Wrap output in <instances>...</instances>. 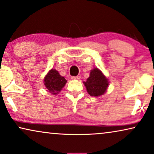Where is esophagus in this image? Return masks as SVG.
<instances>
[{"instance_id": "esophagus-1", "label": "esophagus", "mask_w": 154, "mask_h": 154, "mask_svg": "<svg viewBox=\"0 0 154 154\" xmlns=\"http://www.w3.org/2000/svg\"><path fill=\"white\" fill-rule=\"evenodd\" d=\"M71 79H73V80H79L80 79V77L79 76H77V77H72Z\"/></svg>"}]
</instances>
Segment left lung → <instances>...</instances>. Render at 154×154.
<instances>
[{"label": "left lung", "mask_w": 154, "mask_h": 154, "mask_svg": "<svg viewBox=\"0 0 154 154\" xmlns=\"http://www.w3.org/2000/svg\"><path fill=\"white\" fill-rule=\"evenodd\" d=\"M83 83L88 94L91 96L95 97L105 94L109 84L107 78L98 68H94L90 71L89 77Z\"/></svg>", "instance_id": "obj_1"}]
</instances>
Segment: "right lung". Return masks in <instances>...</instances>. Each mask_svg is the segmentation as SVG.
Returning a JSON list of instances; mask_svg holds the SVG:
<instances>
[{
  "label": "right lung",
  "instance_id": "obj_1",
  "mask_svg": "<svg viewBox=\"0 0 154 154\" xmlns=\"http://www.w3.org/2000/svg\"><path fill=\"white\" fill-rule=\"evenodd\" d=\"M43 83L47 91L53 95H57L66 85L67 80L55 69H51L44 77Z\"/></svg>",
  "mask_w": 154,
  "mask_h": 154
}]
</instances>
